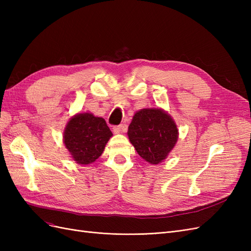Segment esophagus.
Here are the masks:
<instances>
[{"label":"esophagus","instance_id":"obj_1","mask_svg":"<svg viewBox=\"0 0 251 251\" xmlns=\"http://www.w3.org/2000/svg\"><path fill=\"white\" fill-rule=\"evenodd\" d=\"M113 132L115 134H119V133H123L125 132V127L123 125H119V126H113Z\"/></svg>","mask_w":251,"mask_h":251}]
</instances>
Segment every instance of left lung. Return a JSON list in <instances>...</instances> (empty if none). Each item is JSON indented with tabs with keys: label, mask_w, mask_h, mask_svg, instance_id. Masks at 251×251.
<instances>
[{
	"label": "left lung",
	"mask_w": 251,
	"mask_h": 251,
	"mask_svg": "<svg viewBox=\"0 0 251 251\" xmlns=\"http://www.w3.org/2000/svg\"><path fill=\"white\" fill-rule=\"evenodd\" d=\"M127 135L140 157L151 164H158L176 144L178 130L164 111L143 109L134 115Z\"/></svg>",
	"instance_id": "8db88e82"
}]
</instances>
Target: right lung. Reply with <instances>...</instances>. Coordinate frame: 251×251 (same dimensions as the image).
<instances>
[{
    "instance_id": "obj_1",
    "label": "right lung",
    "mask_w": 251,
    "mask_h": 251,
    "mask_svg": "<svg viewBox=\"0 0 251 251\" xmlns=\"http://www.w3.org/2000/svg\"><path fill=\"white\" fill-rule=\"evenodd\" d=\"M112 135L103 118L83 113L69 120L64 133V142L74 160L86 165L94 162L102 154Z\"/></svg>"
}]
</instances>
